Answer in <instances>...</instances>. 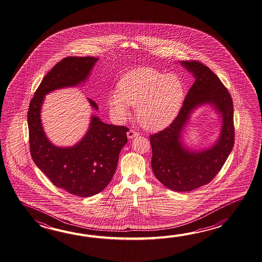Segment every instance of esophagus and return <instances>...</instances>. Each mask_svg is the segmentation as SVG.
Segmentation results:
<instances>
[{
	"label": "esophagus",
	"instance_id": "34e87169",
	"mask_svg": "<svg viewBox=\"0 0 262 262\" xmlns=\"http://www.w3.org/2000/svg\"><path fill=\"white\" fill-rule=\"evenodd\" d=\"M138 136H139V133L136 132L135 130H132V129H130L128 132H127V137H128L129 139H134V138H136Z\"/></svg>",
	"mask_w": 262,
	"mask_h": 262
}]
</instances>
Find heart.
<instances>
[{
	"mask_svg": "<svg viewBox=\"0 0 262 262\" xmlns=\"http://www.w3.org/2000/svg\"><path fill=\"white\" fill-rule=\"evenodd\" d=\"M184 96V85L177 76L140 67L121 78L118 92L110 95L107 105L118 122L128 119L129 106L138 107L137 118L140 125L150 131H159L172 123Z\"/></svg>",
	"mask_w": 262,
	"mask_h": 262,
	"instance_id": "b5f03b06",
	"label": "heart"
}]
</instances>
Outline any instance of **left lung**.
<instances>
[{
    "label": "left lung",
    "mask_w": 262,
    "mask_h": 262,
    "mask_svg": "<svg viewBox=\"0 0 262 262\" xmlns=\"http://www.w3.org/2000/svg\"><path fill=\"white\" fill-rule=\"evenodd\" d=\"M195 82L172 123L150 135L151 168L157 180L169 189L187 192L209 184L228 159L234 145L233 103L228 89L209 67L198 61H182ZM211 104L222 117L217 142L210 148L192 150L182 141L183 130L196 107Z\"/></svg>",
    "instance_id": "left-lung-1"
}]
</instances>
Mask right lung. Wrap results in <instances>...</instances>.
Segmentation results:
<instances>
[{
    "instance_id": "1",
    "label": "right lung",
    "mask_w": 262,
    "mask_h": 262,
    "mask_svg": "<svg viewBox=\"0 0 262 262\" xmlns=\"http://www.w3.org/2000/svg\"><path fill=\"white\" fill-rule=\"evenodd\" d=\"M98 58L67 57L45 76L35 91L28 111L29 141L35 165L57 187L78 196H92L106 187L117 167L120 151L127 142L125 126L103 123L92 116L89 129L71 147L50 142L41 123L45 95L55 90L75 87L84 82ZM90 105L98 110L95 101Z\"/></svg>"
}]
</instances>
